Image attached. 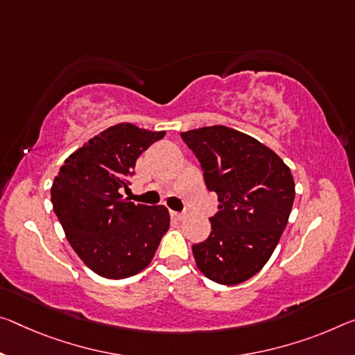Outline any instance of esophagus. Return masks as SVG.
I'll use <instances>...</instances> for the list:
<instances>
[{
	"mask_svg": "<svg viewBox=\"0 0 355 355\" xmlns=\"http://www.w3.org/2000/svg\"><path fill=\"white\" fill-rule=\"evenodd\" d=\"M171 215H172V218H175L177 221H183L184 219V213H178V211H171Z\"/></svg>",
	"mask_w": 355,
	"mask_h": 355,
	"instance_id": "34e87169",
	"label": "esophagus"
}]
</instances>
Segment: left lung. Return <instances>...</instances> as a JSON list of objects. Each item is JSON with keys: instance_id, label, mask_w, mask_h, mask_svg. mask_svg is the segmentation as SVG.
I'll return each mask as SVG.
<instances>
[{"instance_id": "obj_1", "label": "left lung", "mask_w": 355, "mask_h": 355, "mask_svg": "<svg viewBox=\"0 0 355 355\" xmlns=\"http://www.w3.org/2000/svg\"><path fill=\"white\" fill-rule=\"evenodd\" d=\"M218 194L210 237L193 245L196 266L219 284H240L266 266L286 229L295 183L284 161L254 137L227 126L180 134Z\"/></svg>"}]
</instances>
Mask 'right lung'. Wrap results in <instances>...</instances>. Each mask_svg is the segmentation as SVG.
I'll return each instance as SVG.
<instances>
[{
	"label": "right lung",
	"instance_id": "right-lung-1",
	"mask_svg": "<svg viewBox=\"0 0 355 355\" xmlns=\"http://www.w3.org/2000/svg\"><path fill=\"white\" fill-rule=\"evenodd\" d=\"M164 136L131 123L110 126L67 157L53 180V211L66 239L99 277L123 279L142 272L171 226L164 205L121 196L137 157Z\"/></svg>",
	"mask_w": 355,
	"mask_h": 355
}]
</instances>
